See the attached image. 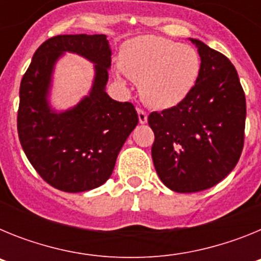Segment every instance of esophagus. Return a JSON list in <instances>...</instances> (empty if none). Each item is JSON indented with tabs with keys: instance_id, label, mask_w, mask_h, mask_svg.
<instances>
[{
	"instance_id": "1",
	"label": "esophagus",
	"mask_w": 261,
	"mask_h": 261,
	"mask_svg": "<svg viewBox=\"0 0 261 261\" xmlns=\"http://www.w3.org/2000/svg\"><path fill=\"white\" fill-rule=\"evenodd\" d=\"M137 114H138V120H140V123L145 124L147 121V114L145 112L142 108H137Z\"/></svg>"
}]
</instances>
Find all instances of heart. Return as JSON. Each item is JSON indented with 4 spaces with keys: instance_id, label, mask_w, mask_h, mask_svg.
Returning a JSON list of instances; mask_svg holds the SVG:
<instances>
[{
    "instance_id": "1",
    "label": "heart",
    "mask_w": 261,
    "mask_h": 261,
    "mask_svg": "<svg viewBox=\"0 0 261 261\" xmlns=\"http://www.w3.org/2000/svg\"><path fill=\"white\" fill-rule=\"evenodd\" d=\"M117 73L140 82V94L147 105L158 110L171 108L192 90L200 73V57L190 45L156 35L129 40L120 52Z\"/></svg>"
}]
</instances>
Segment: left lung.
<instances>
[{
  "label": "left lung",
  "instance_id": "1",
  "mask_svg": "<svg viewBox=\"0 0 261 261\" xmlns=\"http://www.w3.org/2000/svg\"><path fill=\"white\" fill-rule=\"evenodd\" d=\"M199 50V77L179 105L151 112V158L159 179L175 192L208 190L225 179L244 145L246 96L230 60L191 39Z\"/></svg>",
  "mask_w": 261,
  "mask_h": 261
}]
</instances>
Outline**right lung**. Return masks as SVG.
I'll return each mask as SVG.
<instances>
[{
	"mask_svg": "<svg viewBox=\"0 0 261 261\" xmlns=\"http://www.w3.org/2000/svg\"><path fill=\"white\" fill-rule=\"evenodd\" d=\"M64 51L96 64L89 97L56 114L46 96L50 75ZM111 49L106 35H57L34 53L20 82L17 128L27 159L44 181L64 192H85L107 181L117 154L138 124L136 108L106 93Z\"/></svg>",
	"mask_w": 261,
	"mask_h": 261,
	"instance_id": "right-lung-1",
	"label": "right lung"
}]
</instances>
